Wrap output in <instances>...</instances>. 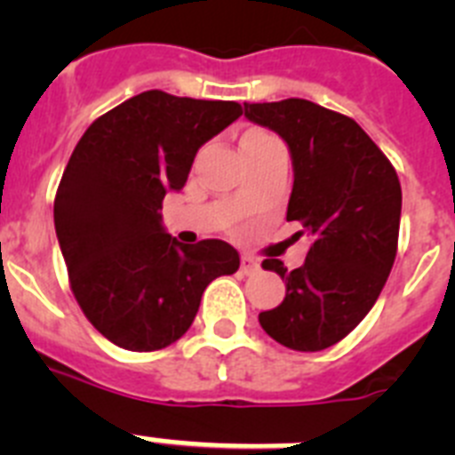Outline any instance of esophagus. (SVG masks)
Wrapping results in <instances>:
<instances>
[{
  "label": "esophagus",
  "mask_w": 455,
  "mask_h": 455,
  "mask_svg": "<svg viewBox=\"0 0 455 455\" xmlns=\"http://www.w3.org/2000/svg\"><path fill=\"white\" fill-rule=\"evenodd\" d=\"M241 271L246 273V275H251V273H257V271H259V262H257L255 257L243 255V257H241Z\"/></svg>",
  "instance_id": "34e87169"
}]
</instances>
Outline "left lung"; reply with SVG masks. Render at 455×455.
<instances>
[{
  "label": "left lung",
  "mask_w": 455,
  "mask_h": 455,
  "mask_svg": "<svg viewBox=\"0 0 455 455\" xmlns=\"http://www.w3.org/2000/svg\"><path fill=\"white\" fill-rule=\"evenodd\" d=\"M243 108L251 123L287 143V220H299L312 236L303 267L287 271L280 259H264L287 293L277 307L259 312V325L293 351H323L367 316L387 283L399 243V178L348 116L299 98Z\"/></svg>",
  "instance_id": "8db88e82"
}]
</instances>
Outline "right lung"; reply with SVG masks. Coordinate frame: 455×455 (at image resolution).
Here are the masks:
<instances>
[{"label": "right lung", "mask_w": 455, "mask_h": 455, "mask_svg": "<svg viewBox=\"0 0 455 455\" xmlns=\"http://www.w3.org/2000/svg\"><path fill=\"white\" fill-rule=\"evenodd\" d=\"M241 104L146 91L84 132L54 198V228L79 307L108 341L148 353L191 328L203 291L239 268L220 239L184 246L162 203L187 184L196 152Z\"/></svg>", "instance_id": "1"}]
</instances>
